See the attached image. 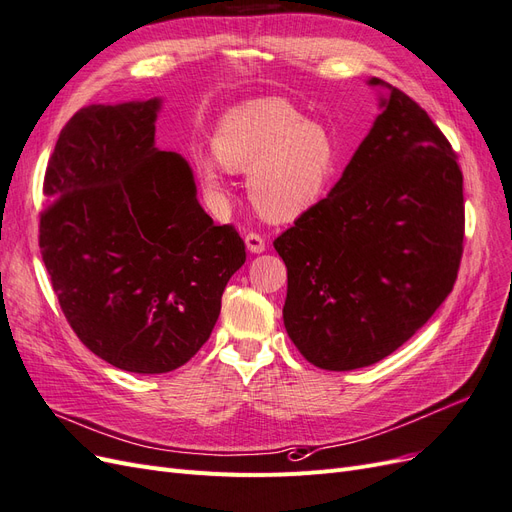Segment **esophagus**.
<instances>
[{"label": "esophagus", "mask_w": 512, "mask_h": 512, "mask_svg": "<svg viewBox=\"0 0 512 512\" xmlns=\"http://www.w3.org/2000/svg\"><path fill=\"white\" fill-rule=\"evenodd\" d=\"M245 245H247V250H250L252 254L265 252V247H267L265 239H262L258 232H247V235H245Z\"/></svg>", "instance_id": "34e87169"}]
</instances>
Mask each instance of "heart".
<instances>
[{"label": "heart", "mask_w": 512, "mask_h": 512, "mask_svg": "<svg viewBox=\"0 0 512 512\" xmlns=\"http://www.w3.org/2000/svg\"><path fill=\"white\" fill-rule=\"evenodd\" d=\"M218 162L247 175L252 205L269 222H294L327 198L339 166L331 132L305 121L290 102L265 98L228 111L213 134ZM205 192L222 203L228 192L215 162L200 164Z\"/></svg>", "instance_id": "1"}]
</instances>
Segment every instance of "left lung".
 Listing matches in <instances>:
<instances>
[{
    "label": "left lung",
    "instance_id": "left-lung-1",
    "mask_svg": "<svg viewBox=\"0 0 512 512\" xmlns=\"http://www.w3.org/2000/svg\"><path fill=\"white\" fill-rule=\"evenodd\" d=\"M329 196L273 241L288 269L284 324L329 371L382 361L451 294L463 254V175L442 130L404 91Z\"/></svg>",
    "mask_w": 512,
    "mask_h": 512
}]
</instances>
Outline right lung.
Instances as JSON below:
<instances>
[{
  "instance_id": "add662e5",
  "label": "right lung",
  "mask_w": 512,
  "mask_h": 512,
  "mask_svg": "<svg viewBox=\"0 0 512 512\" xmlns=\"http://www.w3.org/2000/svg\"><path fill=\"white\" fill-rule=\"evenodd\" d=\"M158 111V98L81 108L42 185L40 252L61 312L134 374H166L203 348L245 262L235 226L198 205L190 164L156 147Z\"/></svg>"
}]
</instances>
